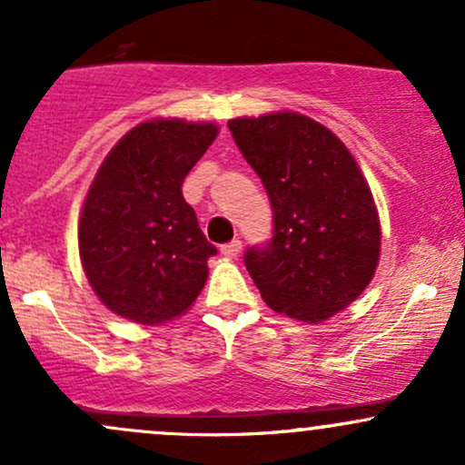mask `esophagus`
<instances>
[{
    "instance_id": "obj_1",
    "label": "esophagus",
    "mask_w": 465,
    "mask_h": 465,
    "mask_svg": "<svg viewBox=\"0 0 465 465\" xmlns=\"http://www.w3.org/2000/svg\"><path fill=\"white\" fill-rule=\"evenodd\" d=\"M240 251H242V242H240L238 238L232 240V242L223 244V247H221V253L225 255V258H236Z\"/></svg>"
}]
</instances>
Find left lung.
<instances>
[{
    "instance_id": "1",
    "label": "left lung",
    "mask_w": 465,
    "mask_h": 465,
    "mask_svg": "<svg viewBox=\"0 0 465 465\" xmlns=\"http://www.w3.org/2000/svg\"><path fill=\"white\" fill-rule=\"evenodd\" d=\"M233 142L273 207V233L244 266L277 312L319 323L370 284L381 251L371 192L343 142L300 114L238 117Z\"/></svg>"
}]
</instances>
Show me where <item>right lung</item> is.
Returning a JSON list of instances; mask_svg holds the SVG:
<instances>
[{"label": "right lung", "instance_id": "right-lung-1", "mask_svg": "<svg viewBox=\"0 0 465 465\" xmlns=\"http://www.w3.org/2000/svg\"><path fill=\"white\" fill-rule=\"evenodd\" d=\"M214 124L143 122L100 165L78 227L84 275L109 311L153 325L199 297L216 247L203 236L181 185L210 143Z\"/></svg>", "mask_w": 465, "mask_h": 465}]
</instances>
